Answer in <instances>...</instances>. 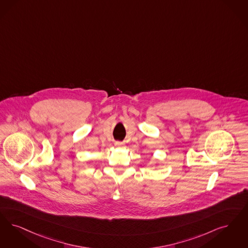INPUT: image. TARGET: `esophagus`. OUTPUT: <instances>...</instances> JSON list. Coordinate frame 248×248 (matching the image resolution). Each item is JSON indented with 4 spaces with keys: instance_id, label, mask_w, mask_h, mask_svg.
<instances>
[{
    "instance_id": "obj_1",
    "label": "esophagus",
    "mask_w": 248,
    "mask_h": 248,
    "mask_svg": "<svg viewBox=\"0 0 248 248\" xmlns=\"http://www.w3.org/2000/svg\"><path fill=\"white\" fill-rule=\"evenodd\" d=\"M124 145V142H119V141H118V142H115V146H116V147H118V148L123 147Z\"/></svg>"
}]
</instances>
